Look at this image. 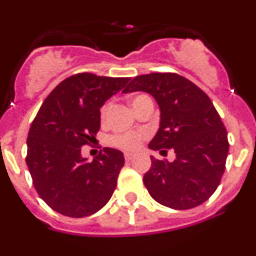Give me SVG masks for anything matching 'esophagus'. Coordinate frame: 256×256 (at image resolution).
Masks as SVG:
<instances>
[{"label":"esophagus","mask_w":256,"mask_h":256,"mask_svg":"<svg viewBox=\"0 0 256 256\" xmlns=\"http://www.w3.org/2000/svg\"><path fill=\"white\" fill-rule=\"evenodd\" d=\"M134 158V154H125V160L126 161H130V160Z\"/></svg>","instance_id":"1"}]
</instances>
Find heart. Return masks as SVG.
<instances>
[{"label":"heart","mask_w":256,"mask_h":256,"mask_svg":"<svg viewBox=\"0 0 256 256\" xmlns=\"http://www.w3.org/2000/svg\"><path fill=\"white\" fill-rule=\"evenodd\" d=\"M144 98H146V95H138V96L132 98V100H131V104H132L134 109L138 106V104L144 99ZM110 108H112V102H106V104L102 105V110H100V116H102V118H106ZM146 136H147L146 131L116 134V135H112V138H110V144H112V146L120 147V148H122V150L131 151V150L138 148V147L141 144V142H142L144 138H146Z\"/></svg>","instance_id":"1"}]
</instances>
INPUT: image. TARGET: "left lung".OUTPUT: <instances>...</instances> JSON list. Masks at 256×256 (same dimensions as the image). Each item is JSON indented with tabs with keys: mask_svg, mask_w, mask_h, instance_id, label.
<instances>
[{
	"mask_svg": "<svg viewBox=\"0 0 256 256\" xmlns=\"http://www.w3.org/2000/svg\"><path fill=\"white\" fill-rule=\"evenodd\" d=\"M144 92L161 112L160 128L148 147L172 148L176 160L151 157L144 183L160 204L184 210L202 204L216 192L229 151L226 130L202 89L176 73L135 76L122 92Z\"/></svg>",
	"mask_w": 256,
	"mask_h": 256,
	"instance_id": "8db88e82",
	"label": "left lung"
}]
</instances>
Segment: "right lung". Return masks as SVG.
<instances>
[{
  "label": "right lung",
  "instance_id": "add662e5",
  "mask_svg": "<svg viewBox=\"0 0 256 256\" xmlns=\"http://www.w3.org/2000/svg\"><path fill=\"white\" fill-rule=\"evenodd\" d=\"M130 78L79 73L59 82L36 115L27 138L33 186L53 210L82 218L109 202L125 164L124 154L105 147L92 161L82 147L96 138L100 108Z\"/></svg>",
  "mask_w": 256,
  "mask_h": 256
}]
</instances>
